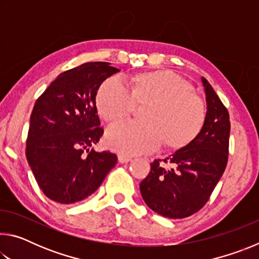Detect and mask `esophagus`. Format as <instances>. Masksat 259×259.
<instances>
[{"mask_svg": "<svg viewBox=\"0 0 259 259\" xmlns=\"http://www.w3.org/2000/svg\"><path fill=\"white\" fill-rule=\"evenodd\" d=\"M117 160H119L120 163H128V162L131 161V157L123 155V154H119V156H117Z\"/></svg>", "mask_w": 259, "mask_h": 259, "instance_id": "esophagus-1", "label": "esophagus"}]
</instances>
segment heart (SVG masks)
I'll return each mask as SVG.
<instances>
[{"instance_id": "obj_1", "label": "heart", "mask_w": 259, "mask_h": 259, "mask_svg": "<svg viewBox=\"0 0 259 259\" xmlns=\"http://www.w3.org/2000/svg\"><path fill=\"white\" fill-rule=\"evenodd\" d=\"M129 90L115 77L102 83L96 96L99 116L106 122L128 117L136 105H146L143 122L122 121L105 134L108 148L136 155L155 151L164 142L169 150H181L198 137L207 109L193 94L191 83L166 69L137 73L130 77Z\"/></svg>"}]
</instances>
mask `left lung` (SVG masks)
<instances>
[{
	"label": "left lung",
	"instance_id": "obj_1",
	"mask_svg": "<svg viewBox=\"0 0 259 259\" xmlns=\"http://www.w3.org/2000/svg\"><path fill=\"white\" fill-rule=\"evenodd\" d=\"M207 102L202 130L193 142L151 163V171L140 183L145 203L161 216L181 219L203 207L224 174L229 159L230 115L204 77H201Z\"/></svg>",
	"mask_w": 259,
	"mask_h": 259
}]
</instances>
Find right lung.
Here are the masks:
<instances>
[{"mask_svg":"<svg viewBox=\"0 0 259 259\" xmlns=\"http://www.w3.org/2000/svg\"><path fill=\"white\" fill-rule=\"evenodd\" d=\"M109 65L85 63L59 74L34 105L26 157L42 192L55 202L84 200L117 162L113 153L93 148L104 133L96 107L97 91L120 72Z\"/></svg>","mask_w":259,"mask_h":259,"instance_id":"right-lung-1","label":"right lung"}]
</instances>
